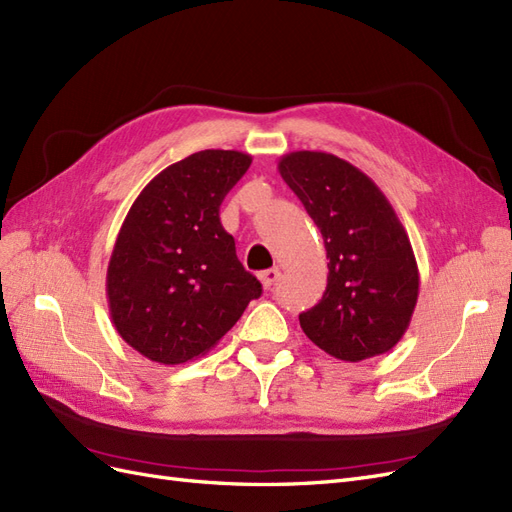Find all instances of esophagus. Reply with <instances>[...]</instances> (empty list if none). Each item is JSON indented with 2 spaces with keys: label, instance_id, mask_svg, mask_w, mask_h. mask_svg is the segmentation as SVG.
<instances>
[{
  "label": "esophagus",
  "instance_id": "1",
  "mask_svg": "<svg viewBox=\"0 0 512 512\" xmlns=\"http://www.w3.org/2000/svg\"><path fill=\"white\" fill-rule=\"evenodd\" d=\"M280 280V269H269V271H262L260 273V282H262V286H265L267 290Z\"/></svg>",
  "mask_w": 512,
  "mask_h": 512
}]
</instances>
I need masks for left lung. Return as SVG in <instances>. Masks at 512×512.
<instances>
[{
	"label": "left lung",
	"mask_w": 512,
	"mask_h": 512,
	"mask_svg": "<svg viewBox=\"0 0 512 512\" xmlns=\"http://www.w3.org/2000/svg\"><path fill=\"white\" fill-rule=\"evenodd\" d=\"M318 226L329 258L327 290L299 314L303 333L339 361L389 352L418 299V267L395 209L359 168L324 151H292L277 164Z\"/></svg>",
	"instance_id": "obj_1"
}]
</instances>
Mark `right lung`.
<instances>
[{"instance_id": "1", "label": "right lung", "mask_w": 512, "mask_h": 512, "mask_svg": "<svg viewBox=\"0 0 512 512\" xmlns=\"http://www.w3.org/2000/svg\"><path fill=\"white\" fill-rule=\"evenodd\" d=\"M250 164L241 151L192 153L153 177L123 220L106 271L108 309L123 342L149 361L207 354L262 294L220 222L224 196Z\"/></svg>"}]
</instances>
